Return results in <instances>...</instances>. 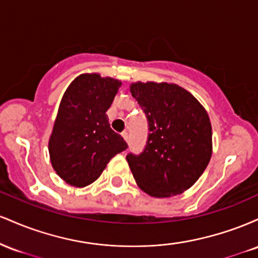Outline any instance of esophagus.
I'll return each instance as SVG.
<instances>
[{
    "mask_svg": "<svg viewBox=\"0 0 258 258\" xmlns=\"http://www.w3.org/2000/svg\"><path fill=\"white\" fill-rule=\"evenodd\" d=\"M122 137H123V139H125V141L127 142V143H128V141H130L128 132H127V131H123V132H122Z\"/></svg>",
    "mask_w": 258,
    "mask_h": 258,
    "instance_id": "esophagus-1",
    "label": "esophagus"
}]
</instances>
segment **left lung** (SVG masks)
Masks as SVG:
<instances>
[{
	"label": "left lung",
	"instance_id": "1",
	"mask_svg": "<svg viewBox=\"0 0 258 258\" xmlns=\"http://www.w3.org/2000/svg\"><path fill=\"white\" fill-rule=\"evenodd\" d=\"M132 97L148 121L143 152L126 159L142 190L155 198L183 193L211 159L209 115L189 92L173 84H132Z\"/></svg>",
	"mask_w": 258,
	"mask_h": 258
}]
</instances>
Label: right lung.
Listing matches in <instances>:
<instances>
[{"instance_id":"obj_1","label":"right lung","mask_w":258,"mask_h":258,"mask_svg":"<svg viewBox=\"0 0 258 258\" xmlns=\"http://www.w3.org/2000/svg\"><path fill=\"white\" fill-rule=\"evenodd\" d=\"M121 82L98 74H82L65 91L49 138L52 166L61 179L86 186L128 146L112 131L106 110Z\"/></svg>"}]
</instances>
